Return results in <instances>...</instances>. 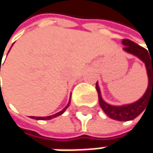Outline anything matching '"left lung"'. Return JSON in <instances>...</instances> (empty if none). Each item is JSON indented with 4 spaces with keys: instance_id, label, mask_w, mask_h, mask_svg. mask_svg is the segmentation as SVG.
Listing matches in <instances>:
<instances>
[{
    "instance_id": "obj_1",
    "label": "left lung",
    "mask_w": 153,
    "mask_h": 153,
    "mask_svg": "<svg viewBox=\"0 0 153 153\" xmlns=\"http://www.w3.org/2000/svg\"><path fill=\"white\" fill-rule=\"evenodd\" d=\"M122 44L125 45V47L123 48L125 51L138 56L145 64L147 74L149 78V85L146 92L144 93L143 97L137 101L136 103L123 105V106H112L106 104L102 99L97 82L96 84V88L98 93L99 105L107 116L116 120L128 121L137 118L143 111H144L148 101L153 100V57L151 56V54H149L150 52H148L147 49L139 46L138 44L135 43L130 40L123 39Z\"/></svg>"
}]
</instances>
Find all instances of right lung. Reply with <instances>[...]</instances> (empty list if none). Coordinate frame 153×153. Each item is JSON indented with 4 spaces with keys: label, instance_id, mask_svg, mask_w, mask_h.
I'll return each instance as SVG.
<instances>
[{
    "label": "right lung",
    "instance_id": "obj_1",
    "mask_svg": "<svg viewBox=\"0 0 153 153\" xmlns=\"http://www.w3.org/2000/svg\"><path fill=\"white\" fill-rule=\"evenodd\" d=\"M0 71H1V65H0ZM69 105H70V102L68 103V105H66L65 108H64L61 111H59V112H57V113H56V114H54V115L48 116V117H33V116H32L31 118H32V119H34V120H50V119H52V118H55V117H57V116L61 115V114H62L65 110H66V108L69 106Z\"/></svg>",
    "mask_w": 153,
    "mask_h": 153
}]
</instances>
